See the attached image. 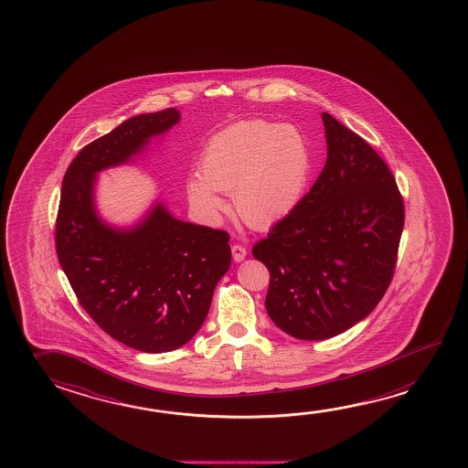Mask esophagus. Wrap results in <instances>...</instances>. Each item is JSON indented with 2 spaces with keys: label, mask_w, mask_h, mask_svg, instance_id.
Listing matches in <instances>:
<instances>
[{
  "label": "esophagus",
  "mask_w": 468,
  "mask_h": 468,
  "mask_svg": "<svg viewBox=\"0 0 468 468\" xmlns=\"http://www.w3.org/2000/svg\"><path fill=\"white\" fill-rule=\"evenodd\" d=\"M231 254H233V260L235 262H241L246 258V248L241 245L231 246Z\"/></svg>",
  "instance_id": "obj_1"
}]
</instances>
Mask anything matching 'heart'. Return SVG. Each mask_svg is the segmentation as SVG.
I'll return each instance as SVG.
<instances>
[{
    "label": "heart",
    "instance_id": "1",
    "mask_svg": "<svg viewBox=\"0 0 468 468\" xmlns=\"http://www.w3.org/2000/svg\"><path fill=\"white\" fill-rule=\"evenodd\" d=\"M312 148L291 123L245 121L210 137L200 156V176L186 181L192 206L202 214L222 210L218 192L233 194L238 215L266 229L297 207L312 173Z\"/></svg>",
    "mask_w": 468,
    "mask_h": 468
}]
</instances>
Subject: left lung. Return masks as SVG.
<instances>
[{
    "label": "left lung",
    "instance_id": "obj_1",
    "mask_svg": "<svg viewBox=\"0 0 468 468\" xmlns=\"http://www.w3.org/2000/svg\"><path fill=\"white\" fill-rule=\"evenodd\" d=\"M322 175L253 256L269 269L266 310L283 333L320 341L364 320L390 285L405 207L385 161L323 112Z\"/></svg>",
    "mask_w": 468,
    "mask_h": 468
}]
</instances>
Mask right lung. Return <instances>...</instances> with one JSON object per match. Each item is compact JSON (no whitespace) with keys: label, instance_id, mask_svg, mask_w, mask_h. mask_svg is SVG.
I'll use <instances>...</instances> for the list:
<instances>
[{"label":"right lung","instance_id":"1","mask_svg":"<svg viewBox=\"0 0 468 468\" xmlns=\"http://www.w3.org/2000/svg\"><path fill=\"white\" fill-rule=\"evenodd\" d=\"M179 121L175 108L135 115L86 145L63 177L55 225L58 261L81 307L142 353H168L192 339L230 269L229 233L183 222L161 200L131 227L111 225L96 207L101 171L131 163Z\"/></svg>","mask_w":468,"mask_h":468}]
</instances>
